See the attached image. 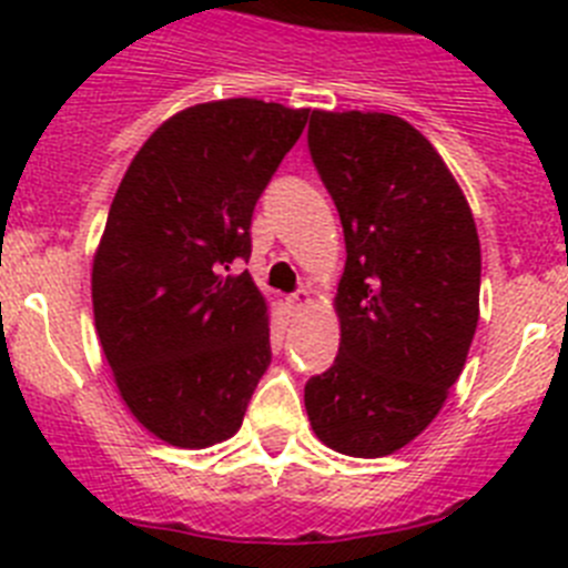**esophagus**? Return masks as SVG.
<instances>
[{
    "label": "esophagus",
    "mask_w": 568,
    "mask_h": 568,
    "mask_svg": "<svg viewBox=\"0 0 568 568\" xmlns=\"http://www.w3.org/2000/svg\"><path fill=\"white\" fill-rule=\"evenodd\" d=\"M290 304H293V310H307L310 304H313V293H310V290H298V293L290 298Z\"/></svg>",
    "instance_id": "obj_1"
}]
</instances>
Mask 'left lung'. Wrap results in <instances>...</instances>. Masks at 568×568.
<instances>
[{"label": "left lung", "instance_id": "8db88e82", "mask_svg": "<svg viewBox=\"0 0 568 568\" xmlns=\"http://www.w3.org/2000/svg\"><path fill=\"white\" fill-rule=\"evenodd\" d=\"M310 153L341 215L335 364L304 386L315 438L384 458L413 444L464 373L480 315V241L464 190L400 115L313 110Z\"/></svg>", "mask_w": 568, "mask_h": 568}]
</instances>
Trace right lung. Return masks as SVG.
I'll return each mask as SVG.
<instances>
[{"label":"right lung","mask_w":568,"mask_h":568,"mask_svg":"<svg viewBox=\"0 0 568 568\" xmlns=\"http://www.w3.org/2000/svg\"><path fill=\"white\" fill-rule=\"evenodd\" d=\"M307 115L261 99L184 108L115 190L90 273L93 321L124 406L164 444L233 438L267 373V298L230 264L250 258L255 202Z\"/></svg>","instance_id":"1"}]
</instances>
